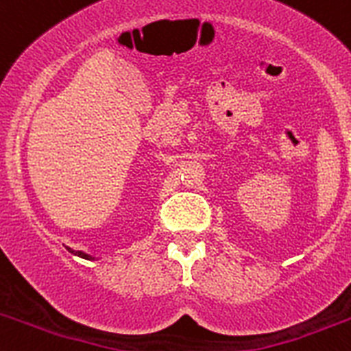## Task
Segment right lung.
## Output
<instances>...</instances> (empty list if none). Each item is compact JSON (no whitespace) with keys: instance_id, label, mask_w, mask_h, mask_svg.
I'll list each match as a JSON object with an SVG mask.
<instances>
[{"instance_id":"1","label":"right lung","mask_w":351,"mask_h":351,"mask_svg":"<svg viewBox=\"0 0 351 351\" xmlns=\"http://www.w3.org/2000/svg\"><path fill=\"white\" fill-rule=\"evenodd\" d=\"M66 250L70 251V253H73V255L80 256V258H86V260H95V256L88 255V253H84V251H75V250H71V247H66Z\"/></svg>"}]
</instances>
